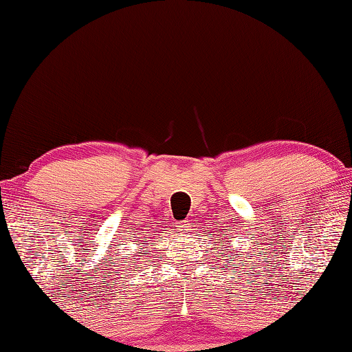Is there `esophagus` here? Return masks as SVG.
Returning <instances> with one entry per match:
<instances>
[{"label": "esophagus", "instance_id": "obj_1", "mask_svg": "<svg viewBox=\"0 0 352 352\" xmlns=\"http://www.w3.org/2000/svg\"><path fill=\"white\" fill-rule=\"evenodd\" d=\"M190 225H192V223H190L189 220H184V221H182V223H178L177 229H178V231H180V232H183V234H188V232H190V228H192Z\"/></svg>", "mask_w": 352, "mask_h": 352}]
</instances>
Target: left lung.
<instances>
[{"label":"left lung","mask_w":352,"mask_h":352,"mask_svg":"<svg viewBox=\"0 0 352 352\" xmlns=\"http://www.w3.org/2000/svg\"><path fill=\"white\" fill-rule=\"evenodd\" d=\"M210 235H214V239L217 240L215 243H219V246H220V251L215 255V261H217V258L231 260V261H228V263H232V261H245V260H239V257H241L243 254H240V251L234 252L235 249L231 246V243H229V241H232L231 239H235V237H231L229 229H219V232L210 234Z\"/></svg>","instance_id":"left-lung-1"}]
</instances>
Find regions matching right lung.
<instances>
[{
  "instance_id": "1",
  "label": "right lung",
  "mask_w": 352,
  "mask_h": 352,
  "mask_svg": "<svg viewBox=\"0 0 352 352\" xmlns=\"http://www.w3.org/2000/svg\"><path fill=\"white\" fill-rule=\"evenodd\" d=\"M155 235V234H154ZM146 240V239H144ZM143 240V241H144ZM140 245H144V243H140ZM151 245H154V243H151ZM118 255H115V258L111 261V265L112 266H120L118 267V270H124V271H127V267H129V270H132V266H135V270H137V263H138V257H140V255H138V257L135 258V260H133V261H131V263H127V260H121L120 258V252H117ZM140 254H143V248L142 246H140ZM121 263H124V265H121Z\"/></svg>"
}]
</instances>
